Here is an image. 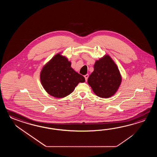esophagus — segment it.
Segmentation results:
<instances>
[{"instance_id": "1", "label": "esophagus", "mask_w": 157, "mask_h": 157, "mask_svg": "<svg viewBox=\"0 0 157 157\" xmlns=\"http://www.w3.org/2000/svg\"><path fill=\"white\" fill-rule=\"evenodd\" d=\"M84 77L85 78V80L86 81L87 80V78H88V77H89V75L88 74H86V75H85V76H84Z\"/></svg>"}]
</instances>
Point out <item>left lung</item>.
<instances>
[{
    "label": "left lung",
    "mask_w": 157,
    "mask_h": 157,
    "mask_svg": "<svg viewBox=\"0 0 157 157\" xmlns=\"http://www.w3.org/2000/svg\"><path fill=\"white\" fill-rule=\"evenodd\" d=\"M121 80L117 65L109 56H105L96 61L87 82L97 96L107 98L116 93Z\"/></svg>",
    "instance_id": "8db88e82"
}]
</instances>
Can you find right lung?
Masks as SVG:
<instances>
[{"instance_id": "1", "label": "right lung", "mask_w": 157, "mask_h": 157, "mask_svg": "<svg viewBox=\"0 0 157 157\" xmlns=\"http://www.w3.org/2000/svg\"><path fill=\"white\" fill-rule=\"evenodd\" d=\"M71 66V63L66 57L58 54L44 66L40 80L50 95L58 98L67 97L78 83L85 82V77L75 72Z\"/></svg>"}]
</instances>
